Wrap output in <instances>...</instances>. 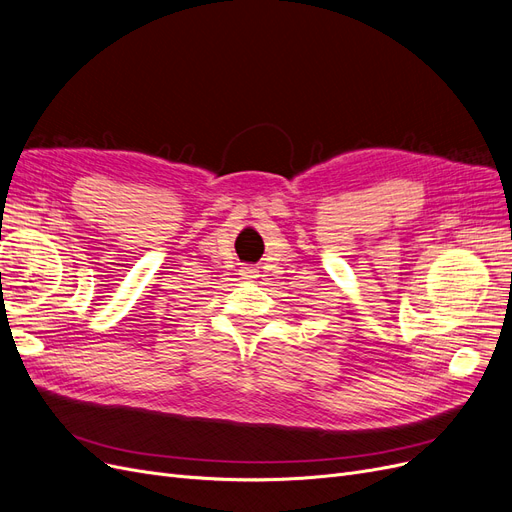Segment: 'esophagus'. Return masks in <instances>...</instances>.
<instances>
[{
    "mask_svg": "<svg viewBox=\"0 0 512 512\" xmlns=\"http://www.w3.org/2000/svg\"><path fill=\"white\" fill-rule=\"evenodd\" d=\"M241 275H243V280H254V277H258V269L247 265L241 269Z\"/></svg>",
    "mask_w": 512,
    "mask_h": 512,
    "instance_id": "obj_1",
    "label": "esophagus"
}]
</instances>
